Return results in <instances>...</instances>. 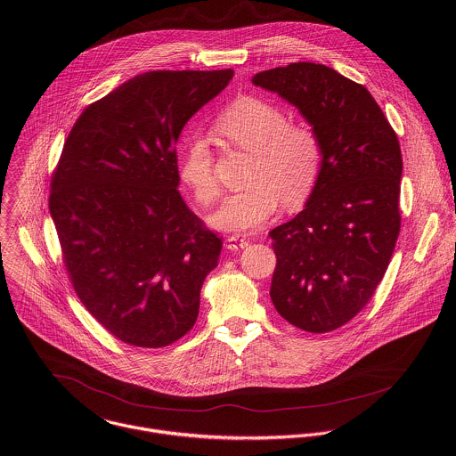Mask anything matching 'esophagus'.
Listing matches in <instances>:
<instances>
[{
  "mask_svg": "<svg viewBox=\"0 0 456 456\" xmlns=\"http://www.w3.org/2000/svg\"><path fill=\"white\" fill-rule=\"evenodd\" d=\"M248 240L247 238H241V236H229L227 240H225V247H227V250H231V252H238V250H243V248H247L248 247Z\"/></svg>",
  "mask_w": 456,
  "mask_h": 456,
  "instance_id": "obj_1",
  "label": "esophagus"
}]
</instances>
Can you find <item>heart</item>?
Returning <instances> with one entry per match:
<instances>
[{"label":"heart","mask_w":456,"mask_h":456,"mask_svg":"<svg viewBox=\"0 0 456 456\" xmlns=\"http://www.w3.org/2000/svg\"><path fill=\"white\" fill-rule=\"evenodd\" d=\"M215 132L232 146L252 153L250 188L224 197L209 224L220 231L248 232L266 224L280 208L301 206L312 193L322 169V142L306 125H290L273 103L243 96L232 102L215 121ZM180 180L202 206L218 195L208 141L188 139L183 151Z\"/></svg>","instance_id":"obj_1"}]
</instances>
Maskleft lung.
Here are the masks:
<instances>
[{"label":"left lung","mask_w":456,"mask_h":456,"mask_svg":"<svg viewBox=\"0 0 456 456\" xmlns=\"http://www.w3.org/2000/svg\"><path fill=\"white\" fill-rule=\"evenodd\" d=\"M252 83L294 105L322 142L303 211L270 232V296L285 321L326 333L363 308L387 270L400 232V144L370 92L326 65L290 63Z\"/></svg>","instance_id":"8db88e82"}]
</instances>
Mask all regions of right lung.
Listing matches in <instances>:
<instances>
[{
    "mask_svg": "<svg viewBox=\"0 0 456 456\" xmlns=\"http://www.w3.org/2000/svg\"><path fill=\"white\" fill-rule=\"evenodd\" d=\"M234 72L153 70L88 105L63 146L49 211L72 285L118 340L166 347L197 321L222 241L183 200L176 142Z\"/></svg>",
    "mask_w": 456,
    "mask_h": 456,
    "instance_id": "right-lung-1",
    "label": "right lung"
}]
</instances>
